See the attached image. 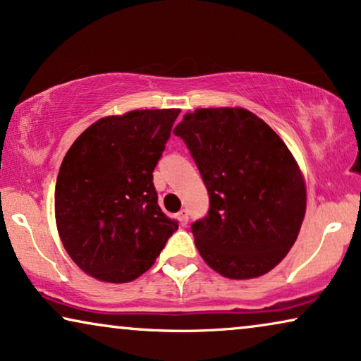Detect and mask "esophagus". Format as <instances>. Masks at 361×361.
I'll list each match as a JSON object with an SVG mask.
<instances>
[{
    "label": "esophagus",
    "instance_id": "1",
    "mask_svg": "<svg viewBox=\"0 0 361 361\" xmlns=\"http://www.w3.org/2000/svg\"><path fill=\"white\" fill-rule=\"evenodd\" d=\"M177 220H179V224L182 226H185L187 221H189V214H187V210H180L179 214H177Z\"/></svg>",
    "mask_w": 361,
    "mask_h": 361
}]
</instances>
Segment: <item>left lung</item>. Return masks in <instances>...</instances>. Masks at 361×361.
<instances>
[{"instance_id": "1", "label": "left lung", "mask_w": 361, "mask_h": 361, "mask_svg": "<svg viewBox=\"0 0 361 361\" xmlns=\"http://www.w3.org/2000/svg\"><path fill=\"white\" fill-rule=\"evenodd\" d=\"M174 135L185 141L209 190V215L192 225L202 258L228 279L269 273L298 240L307 205L293 152L240 106L187 113Z\"/></svg>"}]
</instances>
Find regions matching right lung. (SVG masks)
Instances as JSON below:
<instances>
[{"label": "right lung", "instance_id": "right-lung-1", "mask_svg": "<svg viewBox=\"0 0 361 361\" xmlns=\"http://www.w3.org/2000/svg\"><path fill=\"white\" fill-rule=\"evenodd\" d=\"M179 108L100 118L73 141L59 169L56 225L73 263L123 284L154 264L177 224L162 214L152 171Z\"/></svg>", "mask_w": 361, "mask_h": 361}]
</instances>
